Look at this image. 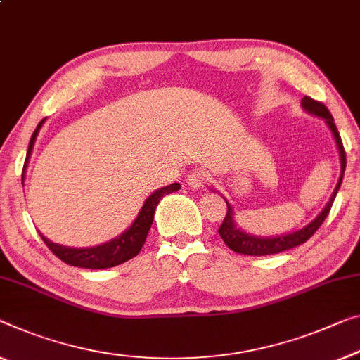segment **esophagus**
<instances>
[{"instance_id":"esophagus-1","label":"esophagus","mask_w":360,"mask_h":360,"mask_svg":"<svg viewBox=\"0 0 360 360\" xmlns=\"http://www.w3.org/2000/svg\"><path fill=\"white\" fill-rule=\"evenodd\" d=\"M186 180H188V185H190L191 188H195V190H198V188L204 186V184L207 181V174L201 169L193 170V172L188 174Z\"/></svg>"}]
</instances>
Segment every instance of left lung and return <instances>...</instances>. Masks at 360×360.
<instances>
[{"label": "left lung", "mask_w": 360, "mask_h": 360, "mask_svg": "<svg viewBox=\"0 0 360 360\" xmlns=\"http://www.w3.org/2000/svg\"><path fill=\"white\" fill-rule=\"evenodd\" d=\"M301 104H302V108L307 110V112L317 115V117L325 119V122L328 124L331 134H333V136H335L336 145H338V149H340V158H341V175H340L338 185H336L333 195H331L330 201L327 202V206L323 207V211L320 212L311 224L306 225L301 230L292 231V233L274 236V238L252 236V235L245 233V231L238 229V226L235 225V220H233V209H231L229 201H225L226 202V214L224 217V222L219 226V235L231 251H235L238 254H245V256H270V254H278V252H283L286 250H291V248L300 246V245H302V243H306L309 238H311L315 231L319 230V226L323 224V220L327 219L331 206H333L336 193H338V190H340L342 175H345V169H346L345 146H342L341 136L338 134V129H336V125L333 122V117H331L328 108L325 106L323 103L315 101V99L309 98V96H304Z\"/></svg>", "instance_id": "obj_1"}]
</instances>
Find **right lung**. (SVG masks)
<instances>
[{
	"mask_svg": "<svg viewBox=\"0 0 360 360\" xmlns=\"http://www.w3.org/2000/svg\"><path fill=\"white\" fill-rule=\"evenodd\" d=\"M43 124V120L33 131V135L30 138L29 143V151H27V159L25 164L29 162V156L33 149V145H35L38 130ZM25 167V165H24ZM180 185L179 184H172L169 186H164L161 190L154 191L151 196H149L145 204H143L140 214L135 219V222L131 224L129 230H125L122 235L119 238H114L112 241L104 243L101 246H95V248H68V246H60L56 245V243H51L46 240L45 236H41V240L46 243V246L49 248L54 256L59 257L60 261L74 265V267H80V269H109V267H115V265H120L127 261H130L131 257H135L140 250L145 245L148 231L151 229L153 219H154V211H156V206L159 201L169 193L179 191Z\"/></svg>",
	"mask_w": 360,
	"mask_h": 360,
	"instance_id": "right-lung-1",
	"label": "right lung"
}]
</instances>
